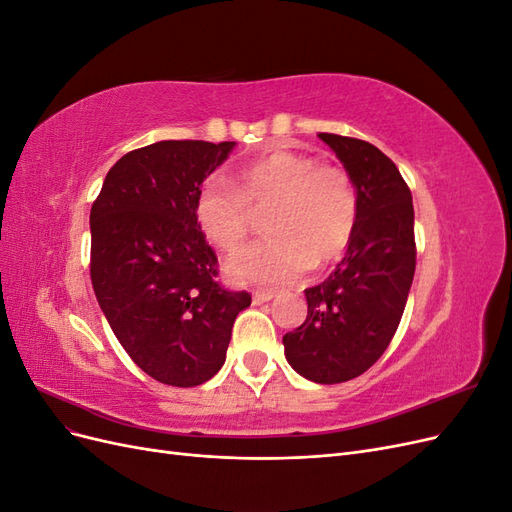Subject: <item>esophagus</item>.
Returning <instances> with one entry per match:
<instances>
[{"label":"esophagus","instance_id":"obj_1","mask_svg":"<svg viewBox=\"0 0 512 512\" xmlns=\"http://www.w3.org/2000/svg\"><path fill=\"white\" fill-rule=\"evenodd\" d=\"M273 297H275L273 290H256L252 299L256 305H260V303H269Z\"/></svg>","mask_w":512,"mask_h":512}]
</instances>
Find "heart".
<instances>
[{"instance_id":"obj_1","label":"heart","mask_w":512,"mask_h":512,"mask_svg":"<svg viewBox=\"0 0 512 512\" xmlns=\"http://www.w3.org/2000/svg\"><path fill=\"white\" fill-rule=\"evenodd\" d=\"M230 181L211 177L194 198V220L220 250H237L250 232L247 204L271 203L269 237L226 260V273L237 284L280 288L297 282L312 262L342 256L359 224V194L350 175L305 153L275 149L237 168Z\"/></svg>"}]
</instances>
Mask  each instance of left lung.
<instances>
[{"label":"left lung","instance_id":"left-lung-1","mask_svg":"<svg viewBox=\"0 0 512 512\" xmlns=\"http://www.w3.org/2000/svg\"><path fill=\"white\" fill-rule=\"evenodd\" d=\"M344 164L359 194V224L342 262L305 288L307 318L284 335V354L299 376L337 384L374 365L404 316L414 280V207L397 166L359 138L318 134Z\"/></svg>","mask_w":512,"mask_h":512}]
</instances>
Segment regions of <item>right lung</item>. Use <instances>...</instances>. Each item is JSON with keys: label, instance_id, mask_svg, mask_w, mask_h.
Instances as JSON below:
<instances>
[{"label": "right lung", "instance_id": "obj_1", "mask_svg": "<svg viewBox=\"0 0 512 512\" xmlns=\"http://www.w3.org/2000/svg\"><path fill=\"white\" fill-rule=\"evenodd\" d=\"M235 143L160 141L126 153L91 207V284L102 314L153 380L198 386L226 361L247 292L218 282L194 198Z\"/></svg>", "mask_w": 512, "mask_h": 512}]
</instances>
